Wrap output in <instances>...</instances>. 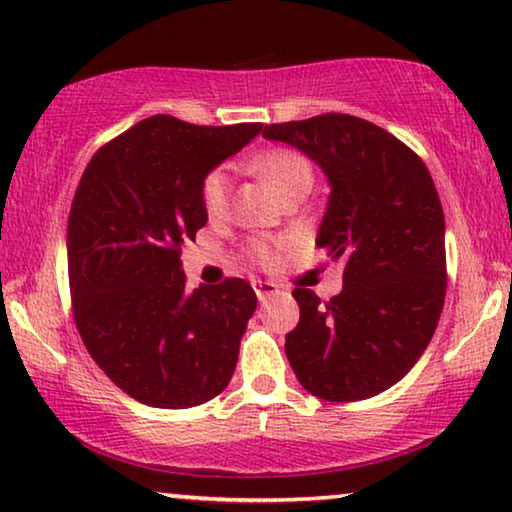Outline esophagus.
I'll return each instance as SVG.
<instances>
[{
	"label": "esophagus",
	"mask_w": 512,
	"mask_h": 512,
	"mask_svg": "<svg viewBox=\"0 0 512 512\" xmlns=\"http://www.w3.org/2000/svg\"><path fill=\"white\" fill-rule=\"evenodd\" d=\"M254 291H256L258 300H261V303H263V300L277 296V293H279V284L270 282V279H254Z\"/></svg>",
	"instance_id": "esophagus-1"
}]
</instances>
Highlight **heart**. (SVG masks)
I'll return each instance as SVG.
<instances>
[{
  "mask_svg": "<svg viewBox=\"0 0 512 512\" xmlns=\"http://www.w3.org/2000/svg\"><path fill=\"white\" fill-rule=\"evenodd\" d=\"M254 172L275 191L279 198L303 181L312 184V167L307 160L296 151L277 149L268 151L254 160ZM230 198V172L226 167H216L202 181V205H205L209 216H219L226 212ZM258 256L268 261V249L258 247Z\"/></svg>",
  "mask_w": 512,
  "mask_h": 512,
  "instance_id": "1",
  "label": "heart"
}]
</instances>
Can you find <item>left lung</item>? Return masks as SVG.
Instances as JSON below:
<instances>
[{"instance_id": "1", "label": "left lung", "mask_w": 512, "mask_h": 512, "mask_svg": "<svg viewBox=\"0 0 512 512\" xmlns=\"http://www.w3.org/2000/svg\"><path fill=\"white\" fill-rule=\"evenodd\" d=\"M263 137L324 172L331 193L317 247L345 263L328 303L293 289L300 321L286 359L324 401L377 396L408 375L443 312L445 216L431 174L394 135L347 114L265 125Z\"/></svg>"}]
</instances>
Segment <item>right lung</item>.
I'll use <instances>...</instances> for the list:
<instances>
[{
	"instance_id": "obj_1",
	"label": "right lung",
	"mask_w": 512,
	"mask_h": 512,
	"mask_svg": "<svg viewBox=\"0 0 512 512\" xmlns=\"http://www.w3.org/2000/svg\"><path fill=\"white\" fill-rule=\"evenodd\" d=\"M261 128L144 118L102 146L79 181L67 223L76 328L139 403L193 408L233 377L256 293L244 279L188 291L179 254L207 223L202 181Z\"/></svg>"
}]
</instances>
